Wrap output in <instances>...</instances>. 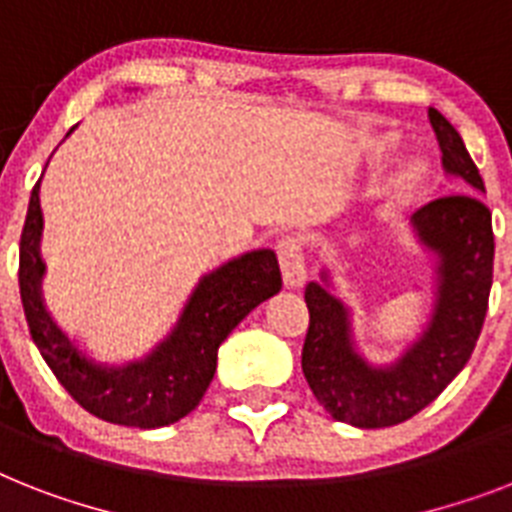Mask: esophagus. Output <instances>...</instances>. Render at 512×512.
<instances>
[{"mask_svg":"<svg viewBox=\"0 0 512 512\" xmlns=\"http://www.w3.org/2000/svg\"><path fill=\"white\" fill-rule=\"evenodd\" d=\"M278 265H281L284 284L289 289H297V286L305 284V255H302V242L297 236H286L284 242L278 244Z\"/></svg>","mask_w":512,"mask_h":512,"instance_id":"1","label":"esophagus"}]
</instances>
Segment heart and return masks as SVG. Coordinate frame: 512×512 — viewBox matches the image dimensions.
<instances>
[{"label":"heart","instance_id":"b5f03b06","mask_svg":"<svg viewBox=\"0 0 512 512\" xmlns=\"http://www.w3.org/2000/svg\"><path fill=\"white\" fill-rule=\"evenodd\" d=\"M423 176H426V165L421 160H407L397 173V184H394L397 197H413L415 189L423 184Z\"/></svg>","mask_w":512,"mask_h":512}]
</instances>
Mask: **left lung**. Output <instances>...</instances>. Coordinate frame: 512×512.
Returning a JSON list of instances; mask_svg holds the SVG:
<instances>
[{
    "instance_id": "8db88e82",
    "label": "left lung",
    "mask_w": 512,
    "mask_h": 512,
    "mask_svg": "<svg viewBox=\"0 0 512 512\" xmlns=\"http://www.w3.org/2000/svg\"><path fill=\"white\" fill-rule=\"evenodd\" d=\"M442 165L468 189L484 191L476 162L450 120L429 110ZM415 236L436 252V305L429 328L389 368H373L355 352L347 307L321 284H307L310 310L302 373L334 421L384 429L413 418L434 402L471 360L484 326L494 268L489 207L473 194H450L413 215ZM328 281V276H323Z\"/></svg>"
}]
</instances>
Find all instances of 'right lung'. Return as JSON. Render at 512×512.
I'll return each mask as SVG.
<instances>
[{"label": "right lung", "mask_w": 512, "mask_h": 512, "mask_svg": "<svg viewBox=\"0 0 512 512\" xmlns=\"http://www.w3.org/2000/svg\"><path fill=\"white\" fill-rule=\"evenodd\" d=\"M41 223L36 184L20 234L18 270L20 299L33 342L57 381L83 410L120 426L160 429L189 415L213 381L223 339L244 321V315L281 289L276 255L270 249L247 252L199 281L176 328L152 355L107 368L91 363L49 318L41 299Z\"/></svg>", "instance_id": "add662e5"}]
</instances>
